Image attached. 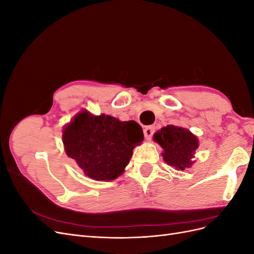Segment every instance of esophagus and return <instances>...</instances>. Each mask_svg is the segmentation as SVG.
<instances>
[{
    "label": "esophagus",
    "instance_id": "1",
    "mask_svg": "<svg viewBox=\"0 0 254 254\" xmlns=\"http://www.w3.org/2000/svg\"><path fill=\"white\" fill-rule=\"evenodd\" d=\"M155 132V127L153 126H147L144 128V135L146 140H150L152 137V134Z\"/></svg>",
    "mask_w": 254,
    "mask_h": 254
}]
</instances>
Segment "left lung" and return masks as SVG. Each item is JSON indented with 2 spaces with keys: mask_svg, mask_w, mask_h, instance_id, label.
Here are the masks:
<instances>
[{
  "mask_svg": "<svg viewBox=\"0 0 254 254\" xmlns=\"http://www.w3.org/2000/svg\"><path fill=\"white\" fill-rule=\"evenodd\" d=\"M153 140L163 148L165 162L177 170L184 171L194 164V155L198 148L197 136L190 130L167 125L153 134Z\"/></svg>",
  "mask_w": 254,
  "mask_h": 254,
  "instance_id": "left-lung-1",
  "label": "left lung"
}]
</instances>
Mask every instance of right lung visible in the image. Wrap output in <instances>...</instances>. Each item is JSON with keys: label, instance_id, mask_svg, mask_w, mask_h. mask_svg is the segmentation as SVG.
I'll use <instances>...</instances> for the list:
<instances>
[{"label": "right lung", "instance_id": "1", "mask_svg": "<svg viewBox=\"0 0 254 254\" xmlns=\"http://www.w3.org/2000/svg\"><path fill=\"white\" fill-rule=\"evenodd\" d=\"M144 140L143 130L134 121L121 122L111 115L79 112L63 132L66 155L89 178L117 179L125 171L132 150Z\"/></svg>", "mask_w": 254, "mask_h": 254}]
</instances>
